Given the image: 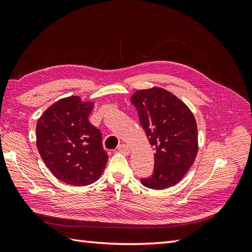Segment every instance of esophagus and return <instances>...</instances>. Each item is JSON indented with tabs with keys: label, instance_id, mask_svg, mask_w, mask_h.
Listing matches in <instances>:
<instances>
[{
	"label": "esophagus",
	"instance_id": "34e87169",
	"mask_svg": "<svg viewBox=\"0 0 252 252\" xmlns=\"http://www.w3.org/2000/svg\"><path fill=\"white\" fill-rule=\"evenodd\" d=\"M118 151H119L122 154H126V155H129L131 153L130 147L126 145V144H120V145L118 146Z\"/></svg>",
	"mask_w": 252,
	"mask_h": 252
}]
</instances>
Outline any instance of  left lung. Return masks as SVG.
<instances>
[{"label":"left lung","mask_w":252,"mask_h":252,"mask_svg":"<svg viewBox=\"0 0 252 252\" xmlns=\"http://www.w3.org/2000/svg\"><path fill=\"white\" fill-rule=\"evenodd\" d=\"M148 142L156 149L152 176L141 183L152 189L174 186L184 178L198 153L197 123L184 101L169 91L154 87L131 96Z\"/></svg>","instance_id":"1"}]
</instances>
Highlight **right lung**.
I'll return each mask as SVG.
<instances>
[{"label":"right lung","mask_w":252,"mask_h":252,"mask_svg":"<svg viewBox=\"0 0 252 252\" xmlns=\"http://www.w3.org/2000/svg\"><path fill=\"white\" fill-rule=\"evenodd\" d=\"M93 101L69 96L51 105L36 123V147L55 178L73 186L97 181L108 156L101 133L89 121Z\"/></svg>","instance_id":"right-lung-1"}]
</instances>
